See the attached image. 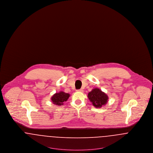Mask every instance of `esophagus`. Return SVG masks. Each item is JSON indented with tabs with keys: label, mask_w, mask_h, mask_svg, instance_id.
I'll list each match as a JSON object with an SVG mask.
<instances>
[{
	"label": "esophagus",
	"mask_w": 153,
	"mask_h": 153,
	"mask_svg": "<svg viewBox=\"0 0 153 153\" xmlns=\"http://www.w3.org/2000/svg\"><path fill=\"white\" fill-rule=\"evenodd\" d=\"M77 92H84V91H83V89H77Z\"/></svg>",
	"instance_id": "1"
}]
</instances>
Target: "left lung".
I'll return each mask as SVG.
<instances>
[{
    "mask_svg": "<svg viewBox=\"0 0 153 153\" xmlns=\"http://www.w3.org/2000/svg\"><path fill=\"white\" fill-rule=\"evenodd\" d=\"M88 97L96 108L105 105L108 100V96L99 88L93 89L88 93Z\"/></svg>",
    "mask_w": 153,
    "mask_h": 153,
    "instance_id": "left-lung-1",
    "label": "left lung"
}]
</instances>
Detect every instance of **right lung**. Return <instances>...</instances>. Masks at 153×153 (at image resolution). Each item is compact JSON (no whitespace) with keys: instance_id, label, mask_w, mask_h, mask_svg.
<instances>
[{"instance_id":"add662e5","label":"right lung","mask_w":153,"mask_h":153,"mask_svg":"<svg viewBox=\"0 0 153 153\" xmlns=\"http://www.w3.org/2000/svg\"><path fill=\"white\" fill-rule=\"evenodd\" d=\"M69 96L70 95L69 94L61 91L53 95L51 97V102L56 105H64V102H66L69 99Z\"/></svg>"}]
</instances>
